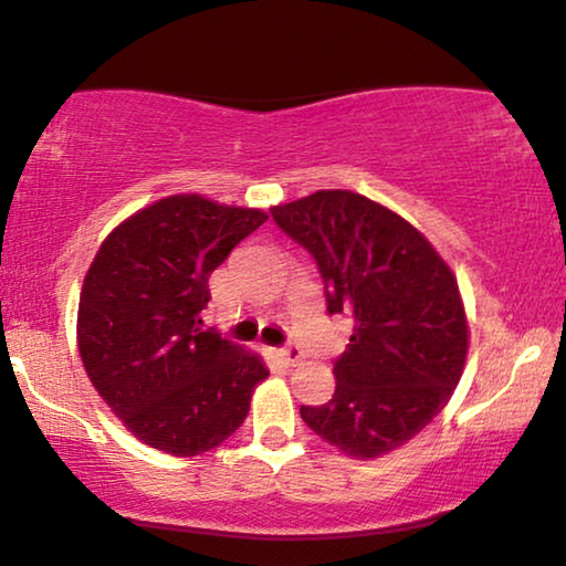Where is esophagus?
Instances as JSON below:
<instances>
[{
  "label": "esophagus",
  "instance_id": "obj_1",
  "mask_svg": "<svg viewBox=\"0 0 566 566\" xmlns=\"http://www.w3.org/2000/svg\"><path fill=\"white\" fill-rule=\"evenodd\" d=\"M276 359L284 361L286 366H297L302 359H305V354H302L300 346H284V348H276Z\"/></svg>",
  "mask_w": 566,
  "mask_h": 566
}]
</instances>
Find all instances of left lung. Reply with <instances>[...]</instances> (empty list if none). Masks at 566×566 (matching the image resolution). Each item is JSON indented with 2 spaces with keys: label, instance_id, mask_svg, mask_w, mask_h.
<instances>
[{
  "label": "left lung",
  "instance_id": "left-lung-1",
  "mask_svg": "<svg viewBox=\"0 0 566 566\" xmlns=\"http://www.w3.org/2000/svg\"><path fill=\"white\" fill-rule=\"evenodd\" d=\"M272 214L313 253L328 313L354 321L333 364V400L302 405V420L352 459L400 449L446 408L464 371L469 325L457 276L416 226L348 189H321Z\"/></svg>",
  "mask_w": 566,
  "mask_h": 566
}]
</instances>
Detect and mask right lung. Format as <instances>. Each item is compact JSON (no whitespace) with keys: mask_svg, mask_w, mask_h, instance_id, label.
I'll use <instances>...</instances> for the list:
<instances>
[{"mask_svg":"<svg viewBox=\"0 0 566 566\" xmlns=\"http://www.w3.org/2000/svg\"><path fill=\"white\" fill-rule=\"evenodd\" d=\"M266 220L256 207L171 195L102 241L78 297V354L102 400L150 449L197 457L220 446L269 377L259 354L202 328L207 280Z\"/></svg>","mask_w":566,"mask_h":566,"instance_id":"1","label":"right lung"}]
</instances>
